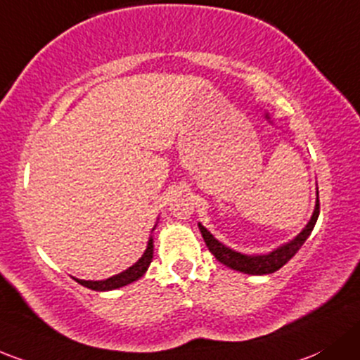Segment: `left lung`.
Here are the masks:
<instances>
[{
	"label": "left lung",
	"instance_id": "8db88e82",
	"mask_svg": "<svg viewBox=\"0 0 360 360\" xmlns=\"http://www.w3.org/2000/svg\"><path fill=\"white\" fill-rule=\"evenodd\" d=\"M317 217H319V191L316 193V207H314V212L312 215H310L309 222L293 240L279 245L278 248H274L269 253H253V255L236 252V250L228 247V245L221 243L205 226H202V222H198V229L200 233H202L203 240H205V245L212 252V255H214L219 262L224 264L229 269L243 272V274L262 276L281 269L291 257L302 248V245L305 243V240H307L310 233H312L314 226H316L317 222Z\"/></svg>",
	"mask_w": 360,
	"mask_h": 360
}]
</instances>
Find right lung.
Listing matches in <instances>:
<instances>
[{"label": "right lung", "instance_id": "right-lung-1", "mask_svg": "<svg viewBox=\"0 0 360 360\" xmlns=\"http://www.w3.org/2000/svg\"><path fill=\"white\" fill-rule=\"evenodd\" d=\"M155 228H157V224L153 226V229ZM151 259H153V236H150L148 243H146L145 253L139 257L138 262L132 264V266L127 267L126 271L119 272V274L112 276V278L101 279V281H91V279L89 281H86V279H79V278H74V279L79 283V285L86 286V288L94 290V291H110V290L122 288V286L138 281V279L141 278L146 271H148Z\"/></svg>", "mask_w": 360, "mask_h": 360}]
</instances>
